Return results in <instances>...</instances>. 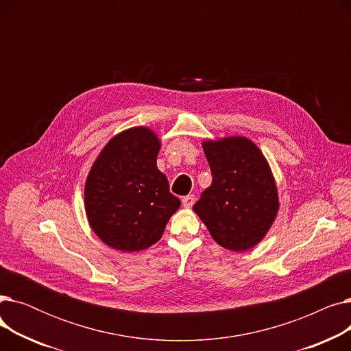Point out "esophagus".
Segmentation results:
<instances>
[{
  "instance_id": "1",
  "label": "esophagus",
  "mask_w": 351,
  "mask_h": 351,
  "mask_svg": "<svg viewBox=\"0 0 351 351\" xmlns=\"http://www.w3.org/2000/svg\"><path fill=\"white\" fill-rule=\"evenodd\" d=\"M195 204V195H188L182 199V205L185 208H192Z\"/></svg>"
}]
</instances>
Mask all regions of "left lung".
I'll return each instance as SVG.
<instances>
[{
	"label": "left lung",
	"mask_w": 351,
	"mask_h": 351,
	"mask_svg": "<svg viewBox=\"0 0 351 351\" xmlns=\"http://www.w3.org/2000/svg\"><path fill=\"white\" fill-rule=\"evenodd\" d=\"M212 185L193 205L213 241L233 252L259 245L279 212V192L270 165L246 136L204 139Z\"/></svg>",
	"instance_id": "left-lung-1"
}]
</instances>
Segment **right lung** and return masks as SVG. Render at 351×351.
<instances>
[{
	"label": "right lung",
	"mask_w": 351,
	"mask_h": 351,
	"mask_svg": "<svg viewBox=\"0 0 351 351\" xmlns=\"http://www.w3.org/2000/svg\"><path fill=\"white\" fill-rule=\"evenodd\" d=\"M160 139L147 126H132L110 138L85 180L88 223L101 241L119 252L155 245L180 200L156 166Z\"/></svg>",
	"instance_id": "right-lung-1"
}]
</instances>
